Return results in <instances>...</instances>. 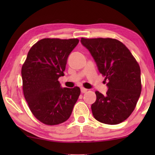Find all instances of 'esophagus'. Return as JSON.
Here are the masks:
<instances>
[{"mask_svg": "<svg viewBox=\"0 0 155 155\" xmlns=\"http://www.w3.org/2000/svg\"><path fill=\"white\" fill-rule=\"evenodd\" d=\"M80 90H81V92L82 93H85L87 91V89H85V88H84V87H81L80 88Z\"/></svg>", "mask_w": 155, "mask_h": 155, "instance_id": "1", "label": "esophagus"}]
</instances>
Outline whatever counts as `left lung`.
Masks as SVG:
<instances>
[{
  "instance_id": "left-lung-1",
  "label": "left lung",
  "mask_w": 155,
  "mask_h": 155,
  "mask_svg": "<svg viewBox=\"0 0 155 155\" xmlns=\"http://www.w3.org/2000/svg\"><path fill=\"white\" fill-rule=\"evenodd\" d=\"M81 44L88 49L99 73L107 81V94L95 92L97 99L91 106L98 121L116 125L132 114L141 93L140 68L128 48L111 38L84 39Z\"/></svg>"
}]
</instances>
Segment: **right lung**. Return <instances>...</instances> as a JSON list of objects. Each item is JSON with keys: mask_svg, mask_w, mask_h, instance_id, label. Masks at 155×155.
Returning a JSON list of instances; mask_svg holds the SVG:
<instances>
[{"mask_svg": "<svg viewBox=\"0 0 155 155\" xmlns=\"http://www.w3.org/2000/svg\"><path fill=\"white\" fill-rule=\"evenodd\" d=\"M78 39H43L29 51L22 65V89L33 115L44 124L54 126L71 116L80 94L78 87H62L67 60Z\"/></svg>", "mask_w": 155, "mask_h": 155, "instance_id": "right-lung-1", "label": "right lung"}]
</instances>
